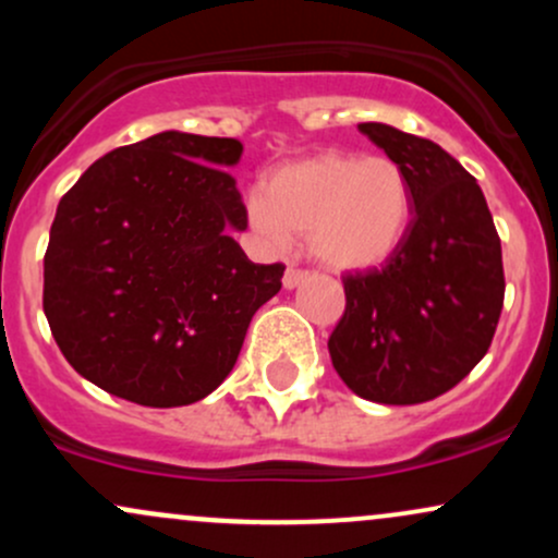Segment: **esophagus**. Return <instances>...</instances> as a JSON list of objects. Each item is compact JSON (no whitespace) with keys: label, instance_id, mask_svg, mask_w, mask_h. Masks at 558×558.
<instances>
[{"label":"esophagus","instance_id":"obj_1","mask_svg":"<svg viewBox=\"0 0 558 558\" xmlns=\"http://www.w3.org/2000/svg\"><path fill=\"white\" fill-rule=\"evenodd\" d=\"M306 278H310V272H306V270H296V267H288L286 275H283V288H286V291H293V288H299Z\"/></svg>","mask_w":558,"mask_h":558}]
</instances>
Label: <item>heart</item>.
I'll return each instance as SVG.
<instances>
[{
	"label": "heart",
	"instance_id": "b5f03b06",
	"mask_svg": "<svg viewBox=\"0 0 558 558\" xmlns=\"http://www.w3.org/2000/svg\"><path fill=\"white\" fill-rule=\"evenodd\" d=\"M265 239L306 235L310 254L338 272L383 267L412 226V183L396 159L328 149L280 165L246 202Z\"/></svg>",
	"mask_w": 558,
	"mask_h": 558
}]
</instances>
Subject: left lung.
Wrapping results in <instances>:
<instances>
[{"label":"left lung","mask_w":558,"mask_h":558,"mask_svg":"<svg viewBox=\"0 0 558 558\" xmlns=\"http://www.w3.org/2000/svg\"><path fill=\"white\" fill-rule=\"evenodd\" d=\"M360 131L407 170L412 226L380 270L345 275L328 351L356 396L407 407L451 390L488 351L506 288L501 239L477 181L438 144L386 123Z\"/></svg>","instance_id":"left-lung-1"}]
</instances>
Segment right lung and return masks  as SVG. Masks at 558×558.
Here are the masks:
<instances>
[{
    "label": "right lung",
    "mask_w": 558,
    "mask_h": 558,
    "mask_svg": "<svg viewBox=\"0 0 558 558\" xmlns=\"http://www.w3.org/2000/svg\"><path fill=\"white\" fill-rule=\"evenodd\" d=\"M235 138L162 131L120 146L60 198L44 315L75 373L141 407L202 401L230 375L283 265H254Z\"/></svg>",
    "instance_id": "obj_1"
}]
</instances>
